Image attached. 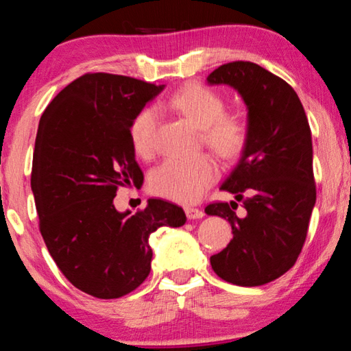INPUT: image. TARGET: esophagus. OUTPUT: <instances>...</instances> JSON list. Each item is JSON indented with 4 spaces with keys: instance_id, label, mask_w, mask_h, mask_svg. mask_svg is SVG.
<instances>
[{
    "instance_id": "esophagus-1",
    "label": "esophagus",
    "mask_w": 351,
    "mask_h": 351,
    "mask_svg": "<svg viewBox=\"0 0 351 351\" xmlns=\"http://www.w3.org/2000/svg\"><path fill=\"white\" fill-rule=\"evenodd\" d=\"M185 214H186V217H189L190 220L204 217V210L203 209H198V208H185Z\"/></svg>"
}]
</instances>
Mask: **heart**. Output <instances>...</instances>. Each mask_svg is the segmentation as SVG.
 Here are the masks:
<instances>
[{
    "mask_svg": "<svg viewBox=\"0 0 351 351\" xmlns=\"http://www.w3.org/2000/svg\"><path fill=\"white\" fill-rule=\"evenodd\" d=\"M169 105L182 117L201 129L206 147L225 161H233L247 145V123L234 113L225 112V99L208 86L189 84L169 97ZM158 128L156 110L142 108L129 124V138L138 156L148 158L155 152ZM219 167L210 155L193 160L169 158L150 176V189L155 195L189 204L198 201L217 180Z\"/></svg>",
    "mask_w": 351,
    "mask_h": 351,
    "instance_id": "b5f03b06",
    "label": "heart"
}]
</instances>
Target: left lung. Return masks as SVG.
Returning <instances> with one entry per match:
<instances>
[{
	"mask_svg": "<svg viewBox=\"0 0 351 351\" xmlns=\"http://www.w3.org/2000/svg\"><path fill=\"white\" fill-rule=\"evenodd\" d=\"M208 83L233 86L249 110L247 145L220 186L243 199L246 215L238 217L234 201L206 206L233 232L210 265L232 285L262 286L294 267L308 232L316 201L310 124L295 90L254 62L220 65Z\"/></svg>",
	"mask_w": 351,
	"mask_h": 351,
	"instance_id": "8db88e82",
	"label": "left lung"
}]
</instances>
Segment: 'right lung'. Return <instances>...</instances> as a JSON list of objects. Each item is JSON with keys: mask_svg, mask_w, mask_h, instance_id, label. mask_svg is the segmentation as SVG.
Instances as JSON below:
<instances>
[{"mask_svg": "<svg viewBox=\"0 0 351 351\" xmlns=\"http://www.w3.org/2000/svg\"><path fill=\"white\" fill-rule=\"evenodd\" d=\"M161 89L131 76L84 73L40 119L32 190L41 237L66 280L97 299L137 289L152 268L150 234L186 220L162 199H148L136 214L113 204L119 186L142 185L129 124Z\"/></svg>", "mask_w": 351, "mask_h": 351, "instance_id": "right-lung-1", "label": "right lung"}]
</instances>
